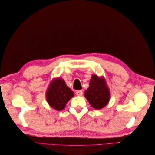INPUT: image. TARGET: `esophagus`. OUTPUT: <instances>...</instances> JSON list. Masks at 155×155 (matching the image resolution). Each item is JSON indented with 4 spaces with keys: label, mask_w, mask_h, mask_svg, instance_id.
<instances>
[{
    "label": "esophagus",
    "mask_w": 155,
    "mask_h": 155,
    "mask_svg": "<svg viewBox=\"0 0 155 155\" xmlns=\"http://www.w3.org/2000/svg\"><path fill=\"white\" fill-rule=\"evenodd\" d=\"M83 94V90H79V91H77L76 92V94L78 95V96H82V94Z\"/></svg>",
    "instance_id": "1"
}]
</instances>
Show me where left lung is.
Here are the masks:
<instances>
[{
    "label": "left lung",
    "instance_id": "obj_1",
    "mask_svg": "<svg viewBox=\"0 0 155 155\" xmlns=\"http://www.w3.org/2000/svg\"><path fill=\"white\" fill-rule=\"evenodd\" d=\"M84 96L93 108L101 109L109 101L110 93L103 78L93 75L90 81L89 87L84 92Z\"/></svg>",
    "mask_w": 155,
    "mask_h": 155
}]
</instances>
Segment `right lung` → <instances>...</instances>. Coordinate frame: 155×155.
<instances>
[{"label": "right lung", "instance_id": "add662e5", "mask_svg": "<svg viewBox=\"0 0 155 155\" xmlns=\"http://www.w3.org/2000/svg\"><path fill=\"white\" fill-rule=\"evenodd\" d=\"M73 96V92L66 85L63 80L58 78L52 82L46 97L51 107L61 110L64 109L66 104Z\"/></svg>", "mask_w": 155, "mask_h": 155}]
</instances>
